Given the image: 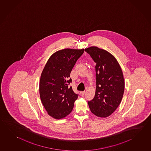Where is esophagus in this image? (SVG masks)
I'll list each match as a JSON object with an SVG mask.
<instances>
[{
	"label": "esophagus",
	"instance_id": "34e87169",
	"mask_svg": "<svg viewBox=\"0 0 151 151\" xmlns=\"http://www.w3.org/2000/svg\"><path fill=\"white\" fill-rule=\"evenodd\" d=\"M85 93V91H81V92H80V94H81V95H82V96H83V95H84Z\"/></svg>",
	"mask_w": 151,
	"mask_h": 151
}]
</instances>
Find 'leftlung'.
Wrapping results in <instances>:
<instances>
[{
    "mask_svg": "<svg viewBox=\"0 0 151 151\" xmlns=\"http://www.w3.org/2000/svg\"><path fill=\"white\" fill-rule=\"evenodd\" d=\"M96 63L95 96L88 104L93 114L106 118L116 110L124 95V81L116 59L107 51L91 47L85 49Z\"/></svg>",
    "mask_w": 151,
    "mask_h": 151,
    "instance_id": "left-lung-1",
    "label": "left lung"
}]
</instances>
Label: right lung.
I'll list each match as a JSON object with an SVG mask.
<instances>
[{
  "label": "right lung",
  "instance_id": "right-lung-1",
  "mask_svg": "<svg viewBox=\"0 0 151 151\" xmlns=\"http://www.w3.org/2000/svg\"><path fill=\"white\" fill-rule=\"evenodd\" d=\"M84 49H65L51 55L41 75L39 92L40 99L49 116L60 119L73 110L78 98L72 86L69 78L77 60Z\"/></svg>",
  "mask_w": 151,
  "mask_h": 151
}]
</instances>
